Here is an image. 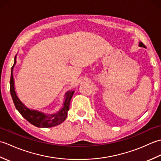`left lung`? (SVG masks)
<instances>
[{"mask_svg": "<svg viewBox=\"0 0 161 161\" xmlns=\"http://www.w3.org/2000/svg\"><path fill=\"white\" fill-rule=\"evenodd\" d=\"M140 47H145V48H147L146 46L143 44L142 42H139V45H138Z\"/></svg>", "mask_w": 161, "mask_h": 161, "instance_id": "obj_1", "label": "left lung"}]
</instances>
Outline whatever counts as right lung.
<instances>
[{
  "mask_svg": "<svg viewBox=\"0 0 161 161\" xmlns=\"http://www.w3.org/2000/svg\"><path fill=\"white\" fill-rule=\"evenodd\" d=\"M16 64V55L14 57V63L11 69V77H10V93H11L14 104L23 117L30 124L37 127L48 128L55 126L62 123L67 118L68 111L70 108V102L71 98L75 93L74 91H67L65 94V100L63 107L60 110L54 114H46L44 113L35 109H31L24 104L16 95L15 91L14 79L13 76L14 67Z\"/></svg>",
  "mask_w": 161,
  "mask_h": 161,
  "instance_id": "1",
  "label": "right lung"
}]
</instances>
